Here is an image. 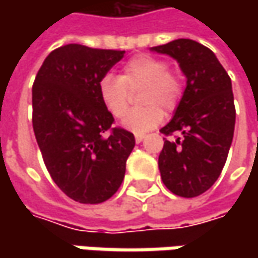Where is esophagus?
Returning a JSON list of instances; mask_svg holds the SVG:
<instances>
[{
    "mask_svg": "<svg viewBox=\"0 0 258 258\" xmlns=\"http://www.w3.org/2000/svg\"><path fill=\"white\" fill-rule=\"evenodd\" d=\"M144 139H145V135H142V134H136V135H135V141H136L138 144H139V142H142Z\"/></svg>",
    "mask_w": 258,
    "mask_h": 258,
    "instance_id": "1",
    "label": "esophagus"
}]
</instances>
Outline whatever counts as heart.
Returning <instances> with one entry per match:
<instances>
[{
    "mask_svg": "<svg viewBox=\"0 0 258 258\" xmlns=\"http://www.w3.org/2000/svg\"><path fill=\"white\" fill-rule=\"evenodd\" d=\"M142 104L126 114L123 127L144 134L161 123L164 112L172 113L182 100L185 83L178 70L169 69L168 61L156 55L132 57L122 69V75H104L99 82V94L106 110L113 117H122L129 109L131 92H138Z\"/></svg>",
    "mask_w": 258,
    "mask_h": 258,
    "instance_id": "1",
    "label": "heart"
}]
</instances>
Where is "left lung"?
Masks as SVG:
<instances>
[{"label": "left lung", "mask_w": 258, "mask_h": 258, "mask_svg": "<svg viewBox=\"0 0 258 258\" xmlns=\"http://www.w3.org/2000/svg\"><path fill=\"white\" fill-rule=\"evenodd\" d=\"M173 57L186 77L182 100L172 120L161 129L166 141L159 154L165 186L178 197L194 198L208 191L223 171L235 124L231 79L213 51L189 38L152 47Z\"/></svg>", "instance_id": "1"}]
</instances>
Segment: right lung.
<instances>
[{"label": "right lung", "mask_w": 258, "mask_h": 258, "mask_svg": "<svg viewBox=\"0 0 258 258\" xmlns=\"http://www.w3.org/2000/svg\"><path fill=\"white\" fill-rule=\"evenodd\" d=\"M122 50L67 44L47 55L33 85V129L55 185L80 204L104 203L124 178L135 136L116 126L99 82Z\"/></svg>", "instance_id": "add662e5"}]
</instances>
